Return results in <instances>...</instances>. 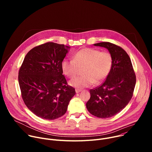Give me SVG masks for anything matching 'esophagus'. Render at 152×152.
Here are the masks:
<instances>
[{
  "label": "esophagus",
  "mask_w": 152,
  "mask_h": 152,
  "mask_svg": "<svg viewBox=\"0 0 152 152\" xmlns=\"http://www.w3.org/2000/svg\"><path fill=\"white\" fill-rule=\"evenodd\" d=\"M75 91H76V93H80L82 90H79V89H76Z\"/></svg>",
  "instance_id": "esophagus-1"
}]
</instances>
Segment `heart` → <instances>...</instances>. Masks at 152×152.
<instances>
[{
    "mask_svg": "<svg viewBox=\"0 0 152 152\" xmlns=\"http://www.w3.org/2000/svg\"><path fill=\"white\" fill-rule=\"evenodd\" d=\"M112 65L113 57L109 52L85 48L74 54L73 60L63 59L61 66L63 73L70 78L75 76L79 68L83 67V76H76L69 81L70 85L81 89L102 82L109 75Z\"/></svg>",
    "mask_w": 152,
    "mask_h": 152,
    "instance_id": "b5f03b06",
    "label": "heart"
}]
</instances>
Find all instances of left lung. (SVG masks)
I'll use <instances>...</instances> for the list:
<instances>
[{"instance_id":"1","label":"left lung","mask_w":152,"mask_h":152,"mask_svg":"<svg viewBox=\"0 0 152 152\" xmlns=\"http://www.w3.org/2000/svg\"><path fill=\"white\" fill-rule=\"evenodd\" d=\"M94 46L107 49L113 57V65L105 81L90 91L91 97L86 106L97 117L110 118L122 111L131 100L136 76L130 57L121 48L109 42Z\"/></svg>"}]
</instances>
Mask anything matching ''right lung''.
Instances as JSON below:
<instances>
[{
	"instance_id": "right-lung-1",
	"label": "right lung",
	"mask_w": 152,
	"mask_h": 152,
	"mask_svg": "<svg viewBox=\"0 0 152 152\" xmlns=\"http://www.w3.org/2000/svg\"><path fill=\"white\" fill-rule=\"evenodd\" d=\"M70 47L49 42L31 49L18 72L21 96L37 117L56 119L66 113L74 88L67 85L61 62Z\"/></svg>"
}]
</instances>
